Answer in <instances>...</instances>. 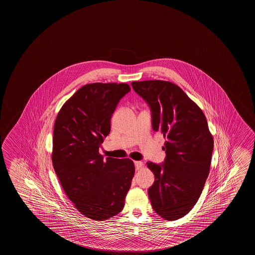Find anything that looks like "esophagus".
I'll return each mask as SVG.
<instances>
[{
  "mask_svg": "<svg viewBox=\"0 0 255 255\" xmlns=\"http://www.w3.org/2000/svg\"><path fill=\"white\" fill-rule=\"evenodd\" d=\"M134 164H135V168H136V170H139V169H141L143 167V163L140 162V161H136V162H134Z\"/></svg>",
  "mask_w": 255,
  "mask_h": 255,
  "instance_id": "34e87169",
  "label": "esophagus"
}]
</instances>
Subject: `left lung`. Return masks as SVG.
<instances>
[{"instance_id":"8db88e82","label":"left lung","mask_w":255,"mask_h":255,"mask_svg":"<svg viewBox=\"0 0 255 255\" xmlns=\"http://www.w3.org/2000/svg\"><path fill=\"white\" fill-rule=\"evenodd\" d=\"M131 86L149 106L153 129L166 139L163 164L146 163L154 175L147 191L151 205L159 216L176 221L192 210L205 187L213 135L202 109L178 85L149 80Z\"/></svg>"}]
</instances>
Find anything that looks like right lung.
Masks as SVG:
<instances>
[{
  "mask_svg": "<svg viewBox=\"0 0 255 255\" xmlns=\"http://www.w3.org/2000/svg\"><path fill=\"white\" fill-rule=\"evenodd\" d=\"M129 91L127 84H85L65 102L55 120V172L75 208L94 221L121 212L135 172L130 159L105 161L99 152L118 102Z\"/></svg>",
  "mask_w": 255,
  "mask_h": 255,
  "instance_id": "add662e5",
  "label": "right lung"
}]
</instances>
